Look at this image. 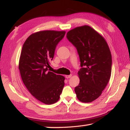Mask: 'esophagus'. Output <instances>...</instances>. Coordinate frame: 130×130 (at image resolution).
Here are the masks:
<instances>
[{"label":"esophagus","instance_id":"obj_1","mask_svg":"<svg viewBox=\"0 0 130 130\" xmlns=\"http://www.w3.org/2000/svg\"><path fill=\"white\" fill-rule=\"evenodd\" d=\"M72 76V74H70V75H66V78H67V79H69V78H70Z\"/></svg>","mask_w":130,"mask_h":130}]
</instances>
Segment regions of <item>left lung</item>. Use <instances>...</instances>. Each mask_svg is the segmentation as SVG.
Instances as JSON below:
<instances>
[{
    "label": "left lung",
    "mask_w": 130,
    "mask_h": 130,
    "mask_svg": "<svg viewBox=\"0 0 130 130\" xmlns=\"http://www.w3.org/2000/svg\"><path fill=\"white\" fill-rule=\"evenodd\" d=\"M66 37L77 49L82 67L74 91L80 102H92L100 96L111 77L109 48L104 37L88 25L71 29Z\"/></svg>",
    "instance_id": "obj_1"
}]
</instances>
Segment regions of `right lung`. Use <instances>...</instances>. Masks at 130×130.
Returning a JSON list of instances; mask_svg holds the SVG:
<instances>
[{
  "instance_id": "obj_1",
  "label": "right lung",
  "mask_w": 130,
  "mask_h": 130,
  "mask_svg": "<svg viewBox=\"0 0 130 130\" xmlns=\"http://www.w3.org/2000/svg\"><path fill=\"white\" fill-rule=\"evenodd\" d=\"M64 31L45 30L32 34L23 45L19 70L23 83L32 95L45 104L56 103L60 98L65 77L48 72L50 61Z\"/></svg>"
}]
</instances>
